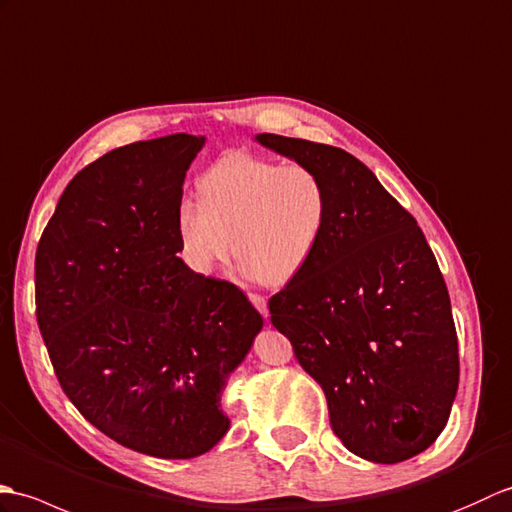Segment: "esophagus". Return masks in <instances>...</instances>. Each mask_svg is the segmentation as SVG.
<instances>
[{
    "label": "esophagus",
    "mask_w": 512,
    "mask_h": 512,
    "mask_svg": "<svg viewBox=\"0 0 512 512\" xmlns=\"http://www.w3.org/2000/svg\"><path fill=\"white\" fill-rule=\"evenodd\" d=\"M249 300H252V304L256 306V309L260 311V315H269V309H267V300L263 298V295H258V293H249Z\"/></svg>",
    "instance_id": "obj_1"
}]
</instances>
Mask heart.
I'll return each mask as SVG.
<instances>
[{
  "label": "heart",
  "mask_w": 512,
  "mask_h": 512,
  "mask_svg": "<svg viewBox=\"0 0 512 512\" xmlns=\"http://www.w3.org/2000/svg\"><path fill=\"white\" fill-rule=\"evenodd\" d=\"M199 203L175 210L184 263L212 276L227 252L247 278L282 285L311 263L328 223L322 177L304 164L280 166L249 153H227L197 181Z\"/></svg>",
  "instance_id": "obj_1"
}]
</instances>
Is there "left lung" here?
I'll list each match as a JSON object with an SVG mask.
<instances>
[{"label":"left lung","mask_w":512,"mask_h":512,"mask_svg":"<svg viewBox=\"0 0 512 512\" xmlns=\"http://www.w3.org/2000/svg\"><path fill=\"white\" fill-rule=\"evenodd\" d=\"M313 168L328 223L313 260L269 300L271 324L322 385L337 438L394 464L445 429L460 359L449 291L416 219L357 157L328 144L258 133Z\"/></svg>","instance_id":"8db88e82"}]
</instances>
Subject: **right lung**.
Instances as JSON below:
<instances>
[{
	"label": "right lung",
	"mask_w": 512,
	"mask_h": 512,
	"mask_svg": "<svg viewBox=\"0 0 512 512\" xmlns=\"http://www.w3.org/2000/svg\"><path fill=\"white\" fill-rule=\"evenodd\" d=\"M203 144L173 133L83 168L34 260L37 322L67 399L118 445L164 460L219 445L223 388L263 328L241 289L177 256L175 210Z\"/></svg>",
	"instance_id": "right-lung-1"
}]
</instances>
